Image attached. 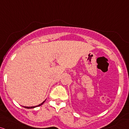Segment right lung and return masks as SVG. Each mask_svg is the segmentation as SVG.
Listing matches in <instances>:
<instances>
[{
    "instance_id": "right-lung-1",
    "label": "right lung",
    "mask_w": 129,
    "mask_h": 129,
    "mask_svg": "<svg viewBox=\"0 0 129 129\" xmlns=\"http://www.w3.org/2000/svg\"><path fill=\"white\" fill-rule=\"evenodd\" d=\"M45 102V101L43 102H42V104H40V105H37V106H35V107H24V108H35V107H39V106H41V105H42V104H43L44 102Z\"/></svg>"
}]
</instances>
